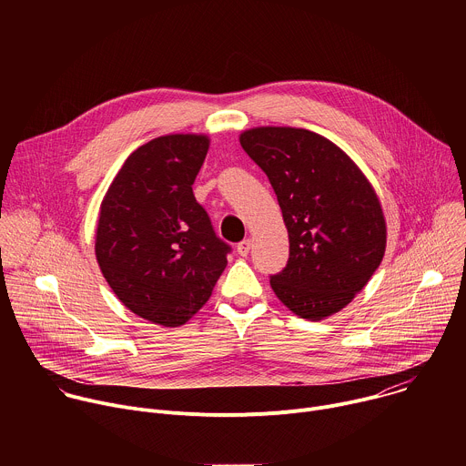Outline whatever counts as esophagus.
<instances>
[{
    "label": "esophagus",
    "instance_id": "34e87169",
    "mask_svg": "<svg viewBox=\"0 0 466 466\" xmlns=\"http://www.w3.org/2000/svg\"><path fill=\"white\" fill-rule=\"evenodd\" d=\"M236 250H238V254H239V256H247V254H248V250H250V239H243V241H239V243H238V247H236Z\"/></svg>",
    "mask_w": 466,
    "mask_h": 466
}]
</instances>
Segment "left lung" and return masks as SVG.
I'll list each match as a JSON object with an SVG mask.
<instances>
[{
	"mask_svg": "<svg viewBox=\"0 0 466 466\" xmlns=\"http://www.w3.org/2000/svg\"><path fill=\"white\" fill-rule=\"evenodd\" d=\"M239 144L268 175L289 234L288 265L271 277L275 295L302 319L338 313L385 252L374 187L345 151L306 128L256 127Z\"/></svg>",
	"mask_w": 466,
	"mask_h": 466,
	"instance_id": "8db88e82",
	"label": "left lung"
}]
</instances>
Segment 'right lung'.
Masks as SVG:
<instances>
[{"mask_svg": "<svg viewBox=\"0 0 466 466\" xmlns=\"http://www.w3.org/2000/svg\"><path fill=\"white\" fill-rule=\"evenodd\" d=\"M210 140L167 135L132 153L103 197L96 258L116 297L160 326L201 309L227 268L230 245L195 201L193 182Z\"/></svg>", "mask_w": 466, "mask_h": 466, "instance_id": "obj_1", "label": "right lung"}]
</instances>
